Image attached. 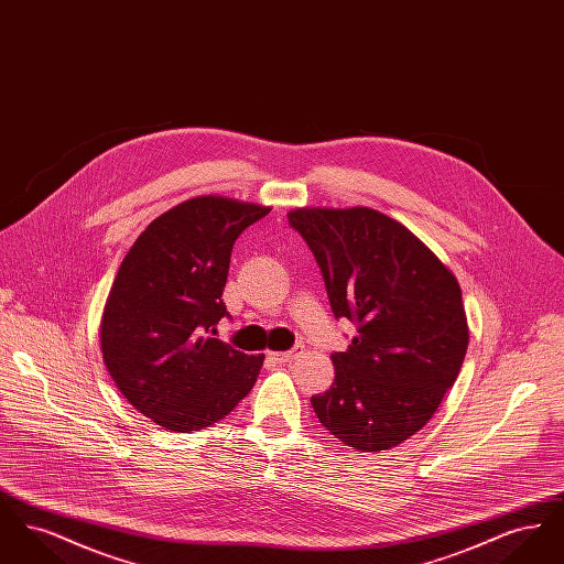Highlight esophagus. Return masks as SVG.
I'll return each instance as SVG.
<instances>
[{
	"label": "esophagus",
	"instance_id": "34e87169",
	"mask_svg": "<svg viewBox=\"0 0 564 564\" xmlns=\"http://www.w3.org/2000/svg\"><path fill=\"white\" fill-rule=\"evenodd\" d=\"M304 352V347L302 345H297L292 350H285V352H270V359L274 361V364H290L292 359L295 357H300Z\"/></svg>",
	"mask_w": 564,
	"mask_h": 564
}]
</instances>
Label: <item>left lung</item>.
<instances>
[{
    "instance_id": "8db88e82",
    "label": "left lung",
    "mask_w": 564,
    "mask_h": 564,
    "mask_svg": "<svg viewBox=\"0 0 564 564\" xmlns=\"http://www.w3.org/2000/svg\"><path fill=\"white\" fill-rule=\"evenodd\" d=\"M311 247L336 319L357 325L336 378L313 395L323 427L355 451H389L430 423L460 372L469 329L455 274L403 224L370 207L288 214Z\"/></svg>"
}]
</instances>
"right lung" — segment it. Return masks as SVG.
<instances>
[{
	"instance_id": "obj_1",
	"label": "right lung",
	"mask_w": 564,
	"mask_h": 564,
	"mask_svg": "<svg viewBox=\"0 0 564 564\" xmlns=\"http://www.w3.org/2000/svg\"><path fill=\"white\" fill-rule=\"evenodd\" d=\"M270 207L196 196L159 215L124 256L101 317V352L127 402L164 430L209 427L253 389L264 355L214 338L232 245Z\"/></svg>"
}]
</instances>
